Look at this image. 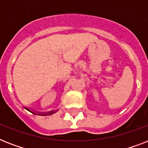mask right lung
I'll list each match as a JSON object with an SVG mask.
<instances>
[{"mask_svg":"<svg viewBox=\"0 0 148 148\" xmlns=\"http://www.w3.org/2000/svg\"><path fill=\"white\" fill-rule=\"evenodd\" d=\"M25 108V109H26V110H28V111H30V112H31V113H32V114H34L42 115V116H45V115H51V114H53V113H55V112H54V111H51V112H48V113H47V114H36V113H34V112H32V111H31V110H29L28 108Z\"/></svg>","mask_w":148,"mask_h":148,"instance_id":"obj_1","label":"right lung"}]
</instances>
